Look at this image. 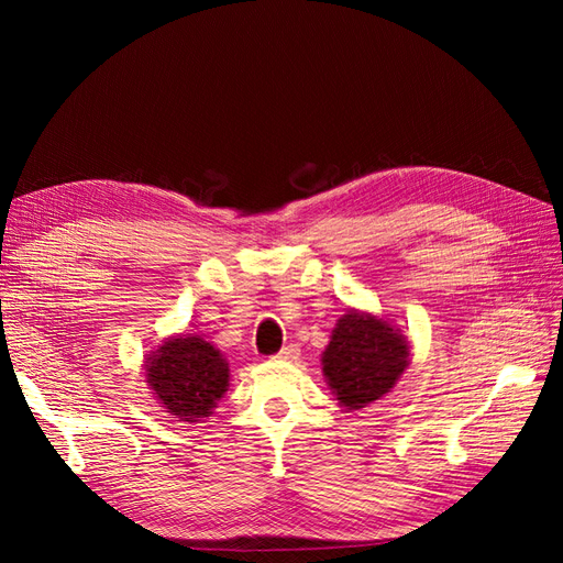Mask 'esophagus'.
Returning <instances> with one entry per match:
<instances>
[{"instance_id": "1", "label": "esophagus", "mask_w": 563, "mask_h": 563, "mask_svg": "<svg viewBox=\"0 0 563 563\" xmlns=\"http://www.w3.org/2000/svg\"><path fill=\"white\" fill-rule=\"evenodd\" d=\"M298 356H300V347H298L296 343L284 345L282 352H279V360H282V362H296Z\"/></svg>"}]
</instances>
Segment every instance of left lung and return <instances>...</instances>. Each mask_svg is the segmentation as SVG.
<instances>
[{
    "label": "left lung",
    "mask_w": 563,
    "mask_h": 563,
    "mask_svg": "<svg viewBox=\"0 0 563 563\" xmlns=\"http://www.w3.org/2000/svg\"><path fill=\"white\" fill-rule=\"evenodd\" d=\"M411 362V340L395 321L350 308L338 319L321 373L345 411L383 399Z\"/></svg>",
    "instance_id": "left-lung-1"
}]
</instances>
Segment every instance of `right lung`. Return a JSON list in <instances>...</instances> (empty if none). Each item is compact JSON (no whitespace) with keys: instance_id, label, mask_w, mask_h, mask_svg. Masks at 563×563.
<instances>
[{"instance_id":"1","label":"right lung","mask_w":563,"mask_h":563,"mask_svg":"<svg viewBox=\"0 0 563 563\" xmlns=\"http://www.w3.org/2000/svg\"><path fill=\"white\" fill-rule=\"evenodd\" d=\"M145 383L166 413L180 422L211 418L230 387V364L197 333L172 335L145 356Z\"/></svg>"}]
</instances>
